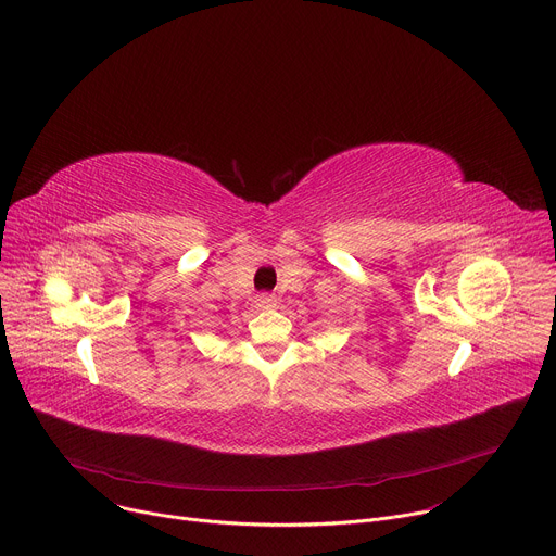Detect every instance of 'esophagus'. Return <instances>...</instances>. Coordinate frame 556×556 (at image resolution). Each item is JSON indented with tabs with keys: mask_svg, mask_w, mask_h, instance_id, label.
Instances as JSON below:
<instances>
[{
	"mask_svg": "<svg viewBox=\"0 0 556 556\" xmlns=\"http://www.w3.org/2000/svg\"><path fill=\"white\" fill-rule=\"evenodd\" d=\"M256 304L261 306V309H274V306H276V298L269 295V293H261V295L256 298Z\"/></svg>",
	"mask_w": 556,
	"mask_h": 556,
	"instance_id": "obj_1",
	"label": "esophagus"
}]
</instances>
